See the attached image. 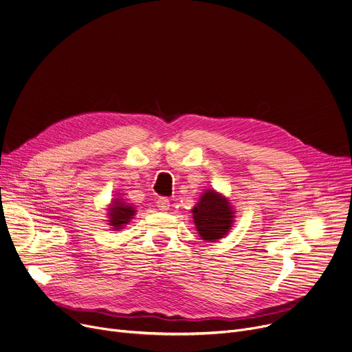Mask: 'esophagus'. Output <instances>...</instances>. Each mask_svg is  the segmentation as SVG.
<instances>
[{
	"mask_svg": "<svg viewBox=\"0 0 352 352\" xmlns=\"http://www.w3.org/2000/svg\"><path fill=\"white\" fill-rule=\"evenodd\" d=\"M157 208H159L160 210H163V212L168 210V209H170V200H168L167 197H159V200H157Z\"/></svg>",
	"mask_w": 352,
	"mask_h": 352,
	"instance_id": "obj_1",
	"label": "esophagus"
}]
</instances>
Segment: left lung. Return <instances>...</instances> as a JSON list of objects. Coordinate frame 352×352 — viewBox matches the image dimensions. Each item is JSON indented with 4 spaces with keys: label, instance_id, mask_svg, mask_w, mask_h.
Returning a JSON list of instances; mask_svg holds the SVG:
<instances>
[{
    "label": "left lung",
    "instance_id": "obj_1",
    "mask_svg": "<svg viewBox=\"0 0 352 352\" xmlns=\"http://www.w3.org/2000/svg\"><path fill=\"white\" fill-rule=\"evenodd\" d=\"M197 234L206 242H217L232 228L235 210L230 200L214 189H206L192 209Z\"/></svg>",
    "mask_w": 352,
    "mask_h": 352
}]
</instances>
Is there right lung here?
I'll return each instance as SVG.
<instances>
[{
	"instance_id": "add662e5",
	"label": "right lung",
	"mask_w": 352,
	"mask_h": 352,
	"mask_svg": "<svg viewBox=\"0 0 352 352\" xmlns=\"http://www.w3.org/2000/svg\"><path fill=\"white\" fill-rule=\"evenodd\" d=\"M136 214V209L133 205L126 204V200L121 197V193L116 195L114 199L107 208V224L110 226L111 231H121Z\"/></svg>"
}]
</instances>
